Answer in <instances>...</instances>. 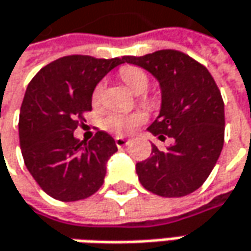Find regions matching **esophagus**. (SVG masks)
<instances>
[{
    "label": "esophagus",
    "mask_w": 251,
    "mask_h": 251,
    "mask_svg": "<svg viewBox=\"0 0 251 251\" xmlns=\"http://www.w3.org/2000/svg\"><path fill=\"white\" fill-rule=\"evenodd\" d=\"M114 141H116V145H117V148H119V150H123V148H124V147H127V145H128V142H130L128 140L121 138V137H116Z\"/></svg>",
    "instance_id": "obj_1"
}]
</instances>
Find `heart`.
I'll return each instance as SVG.
<instances>
[{"label":"heart","mask_w":251,"mask_h":251,"mask_svg":"<svg viewBox=\"0 0 251 251\" xmlns=\"http://www.w3.org/2000/svg\"><path fill=\"white\" fill-rule=\"evenodd\" d=\"M120 76L121 79L127 83V86L131 91L135 93H141L145 91L150 83L148 75L137 67L124 68L120 73ZM103 89H104V82H99L93 89L92 99L95 103L100 100ZM144 120H145V116L138 111H135V113H111L103 121V127L116 135L124 137L135 130V127L140 126L141 123H144Z\"/></svg>","instance_id":"b5f03b06"}]
</instances>
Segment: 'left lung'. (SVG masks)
Listing matches in <instances>:
<instances>
[{"mask_svg": "<svg viewBox=\"0 0 251 251\" xmlns=\"http://www.w3.org/2000/svg\"><path fill=\"white\" fill-rule=\"evenodd\" d=\"M124 60L158 79L160 111L148 131L160 141L173 140L165 151L152 144L150 158L137 163L141 184L160 197H184L202 186L224 147L221 92L202 64L177 50L126 55Z\"/></svg>", "mask_w": 251, "mask_h": 251, "instance_id": "left-lung-1", "label": "left lung"}]
</instances>
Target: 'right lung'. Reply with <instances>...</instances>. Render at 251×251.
<instances>
[{"mask_svg": "<svg viewBox=\"0 0 251 251\" xmlns=\"http://www.w3.org/2000/svg\"><path fill=\"white\" fill-rule=\"evenodd\" d=\"M124 57L67 55L43 67L27 85L19 114V142L25 165L50 197L78 201L104 181L106 163L117 152L113 137L98 131L89 142L74 131L92 110V93Z\"/></svg>", "mask_w": 251, "mask_h": 251, "instance_id": "1", "label": "right lung"}]
</instances>
